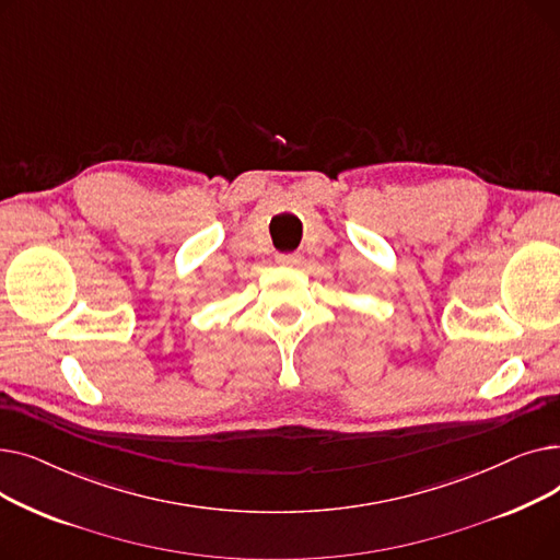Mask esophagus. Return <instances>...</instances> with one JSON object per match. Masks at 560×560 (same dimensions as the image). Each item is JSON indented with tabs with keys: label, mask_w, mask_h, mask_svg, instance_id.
<instances>
[{
	"label": "esophagus",
	"mask_w": 560,
	"mask_h": 560,
	"mask_svg": "<svg viewBox=\"0 0 560 560\" xmlns=\"http://www.w3.org/2000/svg\"><path fill=\"white\" fill-rule=\"evenodd\" d=\"M277 260L281 265H298L302 260V254L300 252H288V254H277Z\"/></svg>",
	"instance_id": "esophagus-1"
}]
</instances>
